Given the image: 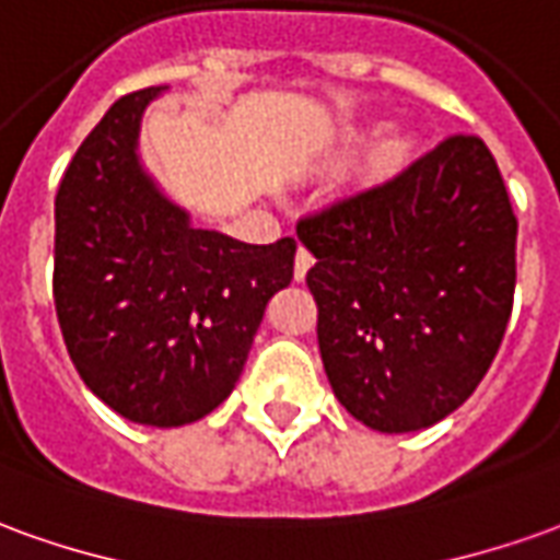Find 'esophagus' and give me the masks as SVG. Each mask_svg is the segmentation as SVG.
<instances>
[{
	"instance_id": "34e87169",
	"label": "esophagus",
	"mask_w": 560,
	"mask_h": 560,
	"mask_svg": "<svg viewBox=\"0 0 560 560\" xmlns=\"http://www.w3.org/2000/svg\"><path fill=\"white\" fill-rule=\"evenodd\" d=\"M312 264H315V257H312V252H306V248H300V252H296V260H293V279H296V281L306 279V272H308V267H312Z\"/></svg>"
}]
</instances>
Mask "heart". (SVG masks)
<instances>
[{
	"label": "heart",
	"instance_id": "b5f03b06",
	"mask_svg": "<svg viewBox=\"0 0 560 560\" xmlns=\"http://www.w3.org/2000/svg\"><path fill=\"white\" fill-rule=\"evenodd\" d=\"M378 130H382V124H361V127L348 130L346 136H342V142H339V154L348 158V154L361 151L363 144L373 142V136ZM412 154H416V139H412L409 132H388V136H382V139L373 144V151H370V175H373L375 182L397 178V175L409 166Z\"/></svg>",
	"mask_w": 560,
	"mask_h": 560
}]
</instances>
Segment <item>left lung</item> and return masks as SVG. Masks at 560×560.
Here are the masks:
<instances>
[{
  "instance_id": "left-lung-1",
  "label": "left lung",
  "mask_w": 560,
  "mask_h": 560,
  "mask_svg": "<svg viewBox=\"0 0 560 560\" xmlns=\"http://www.w3.org/2000/svg\"><path fill=\"white\" fill-rule=\"evenodd\" d=\"M506 187L476 136L306 218L308 291L336 400L378 433L452 416L498 354L515 293Z\"/></svg>"
}]
</instances>
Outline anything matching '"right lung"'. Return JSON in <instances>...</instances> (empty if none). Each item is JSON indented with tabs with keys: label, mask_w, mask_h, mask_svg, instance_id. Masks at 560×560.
Segmentation results:
<instances>
[{
	"label": "right lung",
	"mask_w": 560,
	"mask_h": 560,
	"mask_svg": "<svg viewBox=\"0 0 560 560\" xmlns=\"http://www.w3.org/2000/svg\"><path fill=\"white\" fill-rule=\"evenodd\" d=\"M120 96L81 142L54 202V303L78 375L117 416L182 428L233 394L296 242L202 230L139 154L144 108Z\"/></svg>",
	"instance_id": "1"
}]
</instances>
